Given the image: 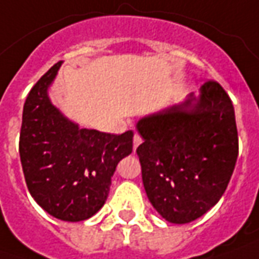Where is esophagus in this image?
<instances>
[{"mask_svg": "<svg viewBox=\"0 0 259 259\" xmlns=\"http://www.w3.org/2000/svg\"><path fill=\"white\" fill-rule=\"evenodd\" d=\"M142 143H143L142 136L137 135V133H136L135 137H133V147H135V150H136V148H137V147H139V146H140Z\"/></svg>", "mask_w": 259, "mask_h": 259, "instance_id": "1", "label": "esophagus"}]
</instances>
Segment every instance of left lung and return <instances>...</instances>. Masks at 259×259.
I'll list each match as a JSON object with an SVG mask.
<instances>
[{
  "label": "left lung",
  "instance_id": "left-lung-1",
  "mask_svg": "<svg viewBox=\"0 0 259 259\" xmlns=\"http://www.w3.org/2000/svg\"><path fill=\"white\" fill-rule=\"evenodd\" d=\"M144 142L136 153L143 185L155 210L169 223H191L223 196L238 155L230 97L216 81L182 104L142 117Z\"/></svg>",
  "mask_w": 259,
  "mask_h": 259
}]
</instances>
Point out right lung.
I'll list each match as a JSON object with an SVG mask.
<instances>
[{"mask_svg": "<svg viewBox=\"0 0 259 259\" xmlns=\"http://www.w3.org/2000/svg\"><path fill=\"white\" fill-rule=\"evenodd\" d=\"M61 63L36 82L25 101L19 155L36 203L53 218L81 222L104 206L117 162L133 150V132L79 129L67 119L48 94Z\"/></svg>", "mask_w": 259, "mask_h": 259, "instance_id": "add662e5", "label": "right lung"}]
</instances>
